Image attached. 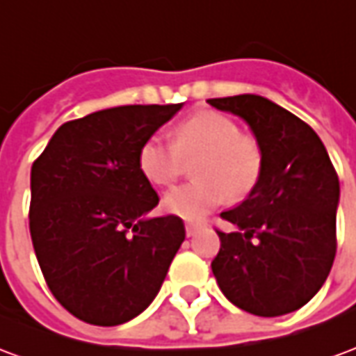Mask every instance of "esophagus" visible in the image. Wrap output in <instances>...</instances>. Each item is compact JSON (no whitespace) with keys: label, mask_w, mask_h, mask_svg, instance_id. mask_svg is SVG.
Listing matches in <instances>:
<instances>
[{"label":"esophagus","mask_w":356,"mask_h":356,"mask_svg":"<svg viewBox=\"0 0 356 356\" xmlns=\"http://www.w3.org/2000/svg\"><path fill=\"white\" fill-rule=\"evenodd\" d=\"M199 229H201V225L199 224H186V235H188V237H193Z\"/></svg>","instance_id":"obj_1"}]
</instances>
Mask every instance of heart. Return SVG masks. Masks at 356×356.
<instances>
[{
    "mask_svg": "<svg viewBox=\"0 0 356 356\" xmlns=\"http://www.w3.org/2000/svg\"><path fill=\"white\" fill-rule=\"evenodd\" d=\"M199 155L193 165L197 180L170 189L163 209L184 220H199L229 197H246L260 180L264 153L258 140L241 132L232 118L201 110L172 131V144L149 136L138 149L140 175L153 186H170L181 170V159Z\"/></svg>",
    "mask_w": 356,
    "mask_h": 356,
    "instance_id": "1",
    "label": "heart"
}]
</instances>
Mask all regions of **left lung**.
<instances>
[{
  "label": "left lung",
  "instance_id": "left-lung-1",
  "mask_svg": "<svg viewBox=\"0 0 356 356\" xmlns=\"http://www.w3.org/2000/svg\"><path fill=\"white\" fill-rule=\"evenodd\" d=\"M245 119L264 153L256 188L222 212L235 232H218L212 273L238 309L281 316L321 290L336 256L339 180L316 132L258 95L207 100Z\"/></svg>",
  "mask_w": 356,
  "mask_h": 356
}]
</instances>
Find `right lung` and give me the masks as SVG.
Returning <instances> with one entry per match:
<instances>
[{
	"mask_svg": "<svg viewBox=\"0 0 356 356\" xmlns=\"http://www.w3.org/2000/svg\"><path fill=\"white\" fill-rule=\"evenodd\" d=\"M181 104L119 106L68 121L32 165L30 235L47 286L79 321L118 326L161 290L186 238L140 175L142 142Z\"/></svg>",
	"mask_w": 356,
	"mask_h": 356,
	"instance_id": "right-lung-1",
	"label": "right lung"
}]
</instances>
